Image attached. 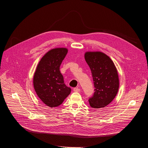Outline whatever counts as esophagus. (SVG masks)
<instances>
[{
    "mask_svg": "<svg viewBox=\"0 0 148 148\" xmlns=\"http://www.w3.org/2000/svg\"><path fill=\"white\" fill-rule=\"evenodd\" d=\"M73 90H74V92H79V91L81 90V89H80L79 88H74L73 89Z\"/></svg>",
    "mask_w": 148,
    "mask_h": 148,
    "instance_id": "34e87169",
    "label": "esophagus"
}]
</instances>
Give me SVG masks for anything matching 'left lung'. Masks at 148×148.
Segmentation results:
<instances>
[{
    "mask_svg": "<svg viewBox=\"0 0 148 148\" xmlns=\"http://www.w3.org/2000/svg\"><path fill=\"white\" fill-rule=\"evenodd\" d=\"M85 59L90 69L95 87L93 95L89 98V105L95 109L105 108L118 92L117 69L110 58L102 52H86Z\"/></svg>",
    "mask_w": 148,
    "mask_h": 148,
    "instance_id": "8db88e82",
    "label": "left lung"
}]
</instances>
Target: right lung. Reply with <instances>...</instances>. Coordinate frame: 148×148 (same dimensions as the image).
<instances>
[{
	"label": "right lung",
	"instance_id": "obj_1",
	"mask_svg": "<svg viewBox=\"0 0 148 148\" xmlns=\"http://www.w3.org/2000/svg\"><path fill=\"white\" fill-rule=\"evenodd\" d=\"M67 49H53L40 60L34 76L35 90L40 100L51 108L60 106L71 92V88L64 82L60 66Z\"/></svg>",
	"mask_w": 148,
	"mask_h": 148
}]
</instances>
